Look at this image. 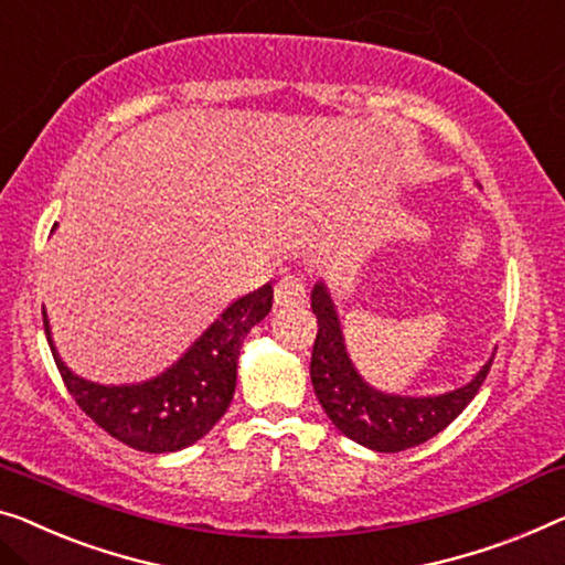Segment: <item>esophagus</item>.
Wrapping results in <instances>:
<instances>
[{"mask_svg": "<svg viewBox=\"0 0 565 565\" xmlns=\"http://www.w3.org/2000/svg\"><path fill=\"white\" fill-rule=\"evenodd\" d=\"M307 299V284L297 274H286L279 279L274 289L276 307H299Z\"/></svg>", "mask_w": 565, "mask_h": 565, "instance_id": "1", "label": "esophagus"}]
</instances>
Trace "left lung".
I'll return each mask as SVG.
<instances>
[{
	"label": "left lung",
	"mask_w": 565,
	"mask_h": 565,
	"mask_svg": "<svg viewBox=\"0 0 565 565\" xmlns=\"http://www.w3.org/2000/svg\"><path fill=\"white\" fill-rule=\"evenodd\" d=\"M311 311L317 315V340L311 350V385L324 414L348 439L373 451L393 454L411 449L436 434L469 406L490 373L492 358L467 385L439 395H395L365 383L344 348V334L334 301L324 281L311 289Z\"/></svg>",
	"instance_id": "1"
}]
</instances>
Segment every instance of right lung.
<instances>
[{"mask_svg": "<svg viewBox=\"0 0 565 565\" xmlns=\"http://www.w3.org/2000/svg\"><path fill=\"white\" fill-rule=\"evenodd\" d=\"M271 305V284L235 299L164 373L126 385H100L75 375L57 355L45 311L42 317L55 365L83 414L131 449L164 454L195 444L223 418L235 393L241 344Z\"/></svg>", "mask_w": 565, "mask_h": 565, "instance_id": "right-lung-1", "label": "right lung"}]
</instances>
